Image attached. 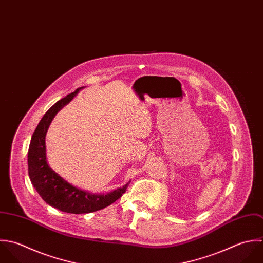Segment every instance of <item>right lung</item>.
Masks as SVG:
<instances>
[{"label": "right lung", "instance_id": "obj_1", "mask_svg": "<svg viewBox=\"0 0 263 263\" xmlns=\"http://www.w3.org/2000/svg\"><path fill=\"white\" fill-rule=\"evenodd\" d=\"M81 88L59 100L46 112L33 132L27 155L28 175L42 199L54 208L73 214L89 213L109 206L118 200L128 186L127 183L107 195H92L69 184L47 163L45 138L49 125L57 112L69 103Z\"/></svg>", "mask_w": 263, "mask_h": 263}]
</instances>
